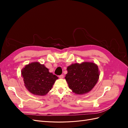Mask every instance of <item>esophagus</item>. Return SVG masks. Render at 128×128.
<instances>
[{"label": "esophagus", "mask_w": 128, "mask_h": 128, "mask_svg": "<svg viewBox=\"0 0 128 128\" xmlns=\"http://www.w3.org/2000/svg\"><path fill=\"white\" fill-rule=\"evenodd\" d=\"M59 77L60 78H63L64 77V75H61Z\"/></svg>", "instance_id": "esophagus-1"}]
</instances>
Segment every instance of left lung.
Masks as SVG:
<instances>
[{
    "label": "left lung",
    "mask_w": 128,
    "mask_h": 128,
    "mask_svg": "<svg viewBox=\"0 0 128 128\" xmlns=\"http://www.w3.org/2000/svg\"><path fill=\"white\" fill-rule=\"evenodd\" d=\"M65 78L69 88L77 94L90 92L97 83L99 77L98 66L94 62H83L69 66Z\"/></svg>",
    "instance_id": "left-lung-1"
}]
</instances>
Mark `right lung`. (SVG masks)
I'll return each mask as SVG.
<instances>
[{
	"label": "right lung",
	"instance_id": "add662e5",
	"mask_svg": "<svg viewBox=\"0 0 128 128\" xmlns=\"http://www.w3.org/2000/svg\"><path fill=\"white\" fill-rule=\"evenodd\" d=\"M21 75L27 90L37 96L46 95L58 79L56 75L49 72L44 64L38 62L26 65L22 69Z\"/></svg>",
	"mask_w": 128,
	"mask_h": 128
}]
</instances>
